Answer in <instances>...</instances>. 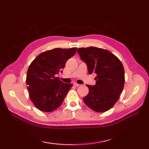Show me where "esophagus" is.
I'll return each instance as SVG.
<instances>
[{
  "label": "esophagus",
  "mask_w": 149,
  "mask_h": 149,
  "mask_svg": "<svg viewBox=\"0 0 149 149\" xmlns=\"http://www.w3.org/2000/svg\"><path fill=\"white\" fill-rule=\"evenodd\" d=\"M74 86H80V84H77V83H74Z\"/></svg>",
  "instance_id": "obj_1"
}]
</instances>
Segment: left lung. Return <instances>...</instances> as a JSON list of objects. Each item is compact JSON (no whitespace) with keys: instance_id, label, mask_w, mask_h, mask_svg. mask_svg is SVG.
Listing matches in <instances>:
<instances>
[{"instance_id":"8db88e82","label":"left lung","mask_w":149,"mask_h":149,"mask_svg":"<svg viewBox=\"0 0 149 149\" xmlns=\"http://www.w3.org/2000/svg\"><path fill=\"white\" fill-rule=\"evenodd\" d=\"M77 52L86 63L89 74H97L96 84L86 85L89 93L83 98L84 103L97 113L107 111L118 101L124 86L122 63L109 50L95 47L79 48Z\"/></svg>"}]
</instances>
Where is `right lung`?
I'll use <instances>...</instances> for the list:
<instances>
[{
    "label": "right lung",
    "instance_id": "add662e5",
    "mask_svg": "<svg viewBox=\"0 0 149 149\" xmlns=\"http://www.w3.org/2000/svg\"><path fill=\"white\" fill-rule=\"evenodd\" d=\"M77 48H56L40 54L28 68L26 84L29 95L36 108L51 112L61 105L68 91L73 86L56 77L63 72L67 60Z\"/></svg>",
    "mask_w": 149,
    "mask_h": 149
}]
</instances>
